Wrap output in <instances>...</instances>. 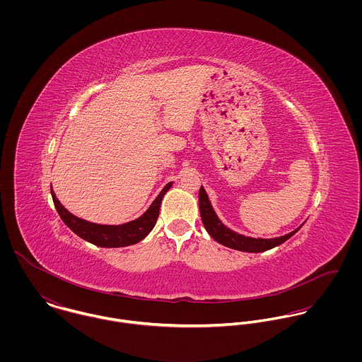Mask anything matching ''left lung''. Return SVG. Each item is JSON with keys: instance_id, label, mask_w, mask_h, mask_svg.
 Returning <instances> with one entry per match:
<instances>
[{"instance_id": "1", "label": "left lung", "mask_w": 362, "mask_h": 362, "mask_svg": "<svg viewBox=\"0 0 362 362\" xmlns=\"http://www.w3.org/2000/svg\"><path fill=\"white\" fill-rule=\"evenodd\" d=\"M199 210H201V217H202L204 226L213 240H216L218 244H221L224 247H228V248H233L237 251H244V252H263V251L272 250V248L283 244L284 241H287L290 237H293L300 230V227H298L297 230L291 231L290 234H286V235L277 237V238H270V240L241 235V234L230 230L220 221V218L217 217V214L214 213L213 207L210 205L209 197H207L204 187H201V189H199Z\"/></svg>"}]
</instances>
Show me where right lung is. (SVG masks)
<instances>
[{"label": "right lung", "instance_id": "add662e5", "mask_svg": "<svg viewBox=\"0 0 362 362\" xmlns=\"http://www.w3.org/2000/svg\"><path fill=\"white\" fill-rule=\"evenodd\" d=\"M171 185L173 182H168L161 189V192L157 195L153 204L141 217L119 226L96 224V223H90L83 218H79L61 205V202L57 199L52 189V197L54 206L57 209L59 217L76 235L102 248H121V247H128L142 241L152 231L158 217L161 199L165 195V192L171 188Z\"/></svg>", "mask_w": 362, "mask_h": 362}]
</instances>
